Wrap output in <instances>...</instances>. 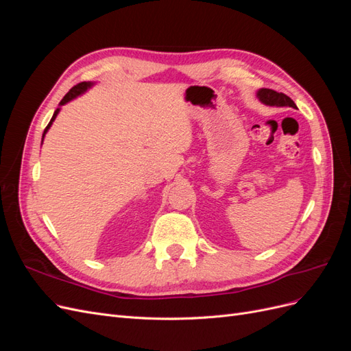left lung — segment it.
<instances>
[{
    "label": "left lung",
    "instance_id": "1",
    "mask_svg": "<svg viewBox=\"0 0 351 351\" xmlns=\"http://www.w3.org/2000/svg\"><path fill=\"white\" fill-rule=\"evenodd\" d=\"M258 98L265 105H271V107H291L295 108V104L293 99L287 95L272 90V89H259L258 90Z\"/></svg>",
    "mask_w": 351,
    "mask_h": 351
}]
</instances>
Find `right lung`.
<instances>
[{"label": "right lung", "instance_id": "1", "mask_svg": "<svg viewBox=\"0 0 351 351\" xmlns=\"http://www.w3.org/2000/svg\"><path fill=\"white\" fill-rule=\"evenodd\" d=\"M93 83H90V82H82V83H79V84H76V86H73L70 90H69V93L66 95L64 98L61 99V102H60V105H64V104H67L69 101H71V99H74L76 97H79V95H82L83 92H86L90 86H92ZM58 112H60V108H57L56 111H54V115H52V119H51V121L48 123V125H47V129L44 130V134H42V141H44V137H45V133L48 132V129L51 127V124H52V121L56 120V117L58 115Z\"/></svg>", "mask_w": 351, "mask_h": 351}]
</instances>
